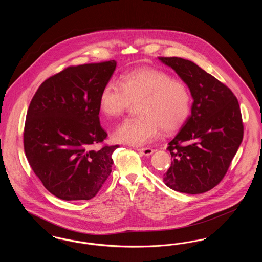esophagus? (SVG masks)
<instances>
[{
    "mask_svg": "<svg viewBox=\"0 0 262 262\" xmlns=\"http://www.w3.org/2000/svg\"><path fill=\"white\" fill-rule=\"evenodd\" d=\"M137 151H138L139 153L145 155V156H149V155H151V154L154 152V149L149 148V147H145V148H137Z\"/></svg>",
    "mask_w": 262,
    "mask_h": 262,
    "instance_id": "34e87169",
    "label": "esophagus"
}]
</instances>
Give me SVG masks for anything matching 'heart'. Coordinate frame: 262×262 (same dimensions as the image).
Returning a JSON list of instances; mask_svg holds the SVG:
<instances>
[{
	"instance_id": "obj_1",
	"label": "heart",
	"mask_w": 262,
	"mask_h": 262,
	"mask_svg": "<svg viewBox=\"0 0 262 262\" xmlns=\"http://www.w3.org/2000/svg\"><path fill=\"white\" fill-rule=\"evenodd\" d=\"M136 102L139 116L118 126L114 133L118 142L147 144L159 137L162 128L165 132L179 128L190 112L187 85L154 68L130 71L121 77L120 83L107 82L100 93V110L110 118L121 117Z\"/></svg>"
}]
</instances>
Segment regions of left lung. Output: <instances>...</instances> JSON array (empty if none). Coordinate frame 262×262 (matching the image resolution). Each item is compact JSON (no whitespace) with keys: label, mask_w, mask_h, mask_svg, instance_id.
<instances>
[{"label":"left lung","mask_w":262,"mask_h":262,"mask_svg":"<svg viewBox=\"0 0 262 262\" xmlns=\"http://www.w3.org/2000/svg\"><path fill=\"white\" fill-rule=\"evenodd\" d=\"M187 84L191 114L169 142L173 161L164 174L166 186L198 194L224 178L242 143L244 125L238 102L224 83L198 64L178 57H159Z\"/></svg>","instance_id":"obj_1"}]
</instances>
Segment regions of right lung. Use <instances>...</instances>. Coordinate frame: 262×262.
Here are the masks:
<instances>
[{"mask_svg":"<svg viewBox=\"0 0 262 262\" xmlns=\"http://www.w3.org/2000/svg\"><path fill=\"white\" fill-rule=\"evenodd\" d=\"M116 61L72 66L46 79L26 115L24 145L33 172L63 200L94 198L112 172L119 145H92L107 137L99 120V96Z\"/></svg>","mask_w":262,"mask_h":262,"instance_id":"1","label":"right lung"}]
</instances>
